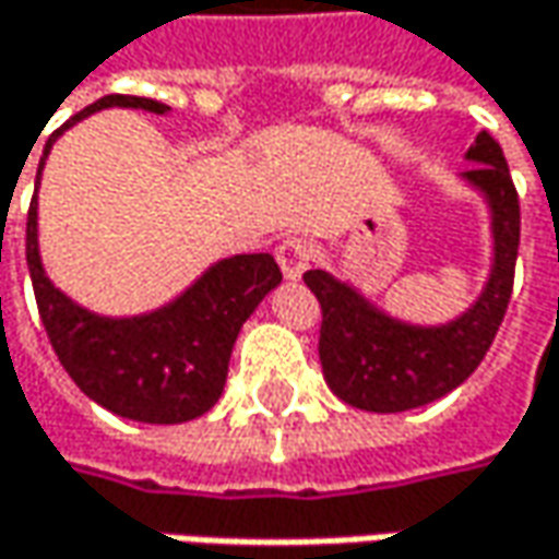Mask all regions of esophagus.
Listing matches in <instances>:
<instances>
[{
  "label": "esophagus",
  "mask_w": 559,
  "mask_h": 559,
  "mask_svg": "<svg viewBox=\"0 0 559 559\" xmlns=\"http://www.w3.org/2000/svg\"><path fill=\"white\" fill-rule=\"evenodd\" d=\"M275 259H278L281 265V275L287 281H297L307 269H310V262H313V249H310V242L307 239H300V236H290V239H284L278 249H275Z\"/></svg>",
  "instance_id": "34e87169"
}]
</instances>
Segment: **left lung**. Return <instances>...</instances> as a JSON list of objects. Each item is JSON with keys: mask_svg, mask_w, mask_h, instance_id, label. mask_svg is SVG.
Masks as SVG:
<instances>
[{"mask_svg": "<svg viewBox=\"0 0 559 559\" xmlns=\"http://www.w3.org/2000/svg\"><path fill=\"white\" fill-rule=\"evenodd\" d=\"M464 159L471 169L461 173V181L489 207L492 265L480 297L461 317L438 326L406 323L368 300L355 284L323 269L304 275L323 307V378L332 393L355 409L406 413L441 400L477 371L506 317L522 229L519 194L502 146L486 130L477 133Z\"/></svg>", "mask_w": 559, "mask_h": 559, "instance_id": "obj_1", "label": "left lung"}]
</instances>
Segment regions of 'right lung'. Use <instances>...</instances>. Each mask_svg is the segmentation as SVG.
Segmentation results:
<instances>
[{"instance_id":"right-lung-1","label":"right lung","mask_w":559,"mask_h":559,"mask_svg":"<svg viewBox=\"0 0 559 559\" xmlns=\"http://www.w3.org/2000/svg\"><path fill=\"white\" fill-rule=\"evenodd\" d=\"M102 108L169 111V105L156 98L105 95L47 140L44 159L63 130ZM27 272L47 338L79 390L108 413L150 426L198 419L221 400L236 335L265 294L281 284L278 262L269 252L229 255L188 284L176 300L150 313H92L53 287L44 272L37 246V198L27 211Z\"/></svg>"}]
</instances>
